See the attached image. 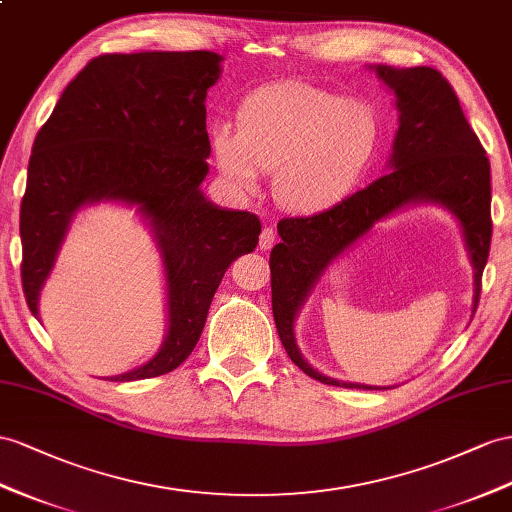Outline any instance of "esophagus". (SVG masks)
<instances>
[{"mask_svg":"<svg viewBox=\"0 0 512 512\" xmlns=\"http://www.w3.org/2000/svg\"><path fill=\"white\" fill-rule=\"evenodd\" d=\"M274 242H277V235H274V229L272 227H264V231H261V235H259V248H261V251H270V248L274 246Z\"/></svg>","mask_w":512,"mask_h":512,"instance_id":"obj_1","label":"esophagus"}]
</instances>
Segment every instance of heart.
<instances>
[{
    "instance_id": "b5f03b06",
    "label": "heart",
    "mask_w": 512,
    "mask_h": 512,
    "mask_svg": "<svg viewBox=\"0 0 512 512\" xmlns=\"http://www.w3.org/2000/svg\"><path fill=\"white\" fill-rule=\"evenodd\" d=\"M381 138V116L368 101L303 82L257 88L242 99L238 125L212 127L227 181L255 190L264 170H274V199L294 214H318L346 199L372 166Z\"/></svg>"
}]
</instances>
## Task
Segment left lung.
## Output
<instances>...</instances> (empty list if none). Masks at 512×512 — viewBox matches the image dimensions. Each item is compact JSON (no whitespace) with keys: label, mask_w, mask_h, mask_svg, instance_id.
Here are the masks:
<instances>
[{"label":"left lung","mask_w":512,"mask_h":512,"mask_svg":"<svg viewBox=\"0 0 512 512\" xmlns=\"http://www.w3.org/2000/svg\"><path fill=\"white\" fill-rule=\"evenodd\" d=\"M396 93L400 127L393 140L391 173L346 196L320 214L279 220L281 242L270 253L272 316L287 355L324 385L383 389L344 383L313 370L300 355L294 320L322 272L368 233L374 222L409 203H439L458 218L474 266V313L482 270L491 248V164L469 127L454 88L430 67H372Z\"/></svg>","instance_id":"left-lung-1"}]
</instances>
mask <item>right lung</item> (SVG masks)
<instances>
[{
    "label": "right lung",
    "instance_id": "obj_1",
    "mask_svg": "<svg viewBox=\"0 0 512 512\" xmlns=\"http://www.w3.org/2000/svg\"><path fill=\"white\" fill-rule=\"evenodd\" d=\"M220 62L214 51L93 58L36 134L19 218L21 283L36 318L60 244L84 205H138L164 259V344L151 361L110 381L179 368L199 342L227 268L259 242L255 214L220 209L201 192L212 153L205 99L218 82Z\"/></svg>",
    "mask_w": 512,
    "mask_h": 512
}]
</instances>
